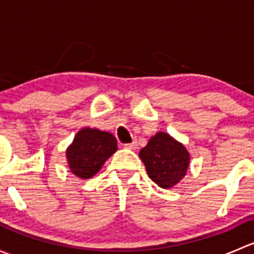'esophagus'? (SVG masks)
<instances>
[{
  "label": "esophagus",
  "mask_w": 254,
  "mask_h": 254,
  "mask_svg": "<svg viewBox=\"0 0 254 254\" xmlns=\"http://www.w3.org/2000/svg\"><path fill=\"white\" fill-rule=\"evenodd\" d=\"M125 148H130V150H135V148H136V141H132V142H130V143H125Z\"/></svg>",
  "instance_id": "esophagus-1"
}]
</instances>
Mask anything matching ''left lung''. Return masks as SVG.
I'll return each mask as SVG.
<instances>
[{
	"label": "left lung",
	"instance_id": "obj_1",
	"mask_svg": "<svg viewBox=\"0 0 254 254\" xmlns=\"http://www.w3.org/2000/svg\"><path fill=\"white\" fill-rule=\"evenodd\" d=\"M139 155L148 177L163 189L172 188L182 181L190 160L187 148L162 131L151 137Z\"/></svg>",
	"mask_w": 254,
	"mask_h": 254
}]
</instances>
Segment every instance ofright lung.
<instances>
[{
    "mask_svg": "<svg viewBox=\"0 0 254 254\" xmlns=\"http://www.w3.org/2000/svg\"><path fill=\"white\" fill-rule=\"evenodd\" d=\"M118 150L117 139L108 131L83 127L66 150L68 167L78 178H92Z\"/></svg>",
    "mask_w": 254,
    "mask_h": 254,
    "instance_id": "add662e5",
    "label": "right lung"
}]
</instances>
